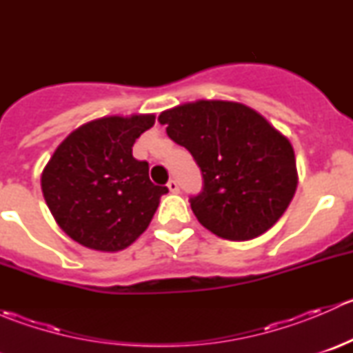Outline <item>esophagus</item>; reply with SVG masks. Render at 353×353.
Here are the masks:
<instances>
[{"label": "esophagus", "mask_w": 353, "mask_h": 353, "mask_svg": "<svg viewBox=\"0 0 353 353\" xmlns=\"http://www.w3.org/2000/svg\"><path fill=\"white\" fill-rule=\"evenodd\" d=\"M167 188H169L170 193H179V184H177V181L170 179L169 183H167Z\"/></svg>", "instance_id": "esophagus-1"}]
</instances>
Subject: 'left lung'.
Listing matches in <instances>:
<instances>
[{
  "label": "left lung",
  "mask_w": 353,
  "mask_h": 353,
  "mask_svg": "<svg viewBox=\"0 0 353 353\" xmlns=\"http://www.w3.org/2000/svg\"><path fill=\"white\" fill-rule=\"evenodd\" d=\"M160 124L188 148L203 188L190 199L198 222L215 236L249 241L272 229L297 190L290 141L239 102L198 101L163 110Z\"/></svg>",
  "instance_id": "1"
}]
</instances>
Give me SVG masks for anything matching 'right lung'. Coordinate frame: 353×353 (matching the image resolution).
I'll list each match as a JSON object with an SVG mask.
<instances>
[{"instance_id": "obj_1", "label": "right lung", "mask_w": 353, "mask_h": 353, "mask_svg": "<svg viewBox=\"0 0 353 353\" xmlns=\"http://www.w3.org/2000/svg\"><path fill=\"white\" fill-rule=\"evenodd\" d=\"M155 123L154 114L90 121L56 148L41 186L58 225L78 244L116 252L133 244L169 193L148 177V162L133 145Z\"/></svg>"}]
</instances>
